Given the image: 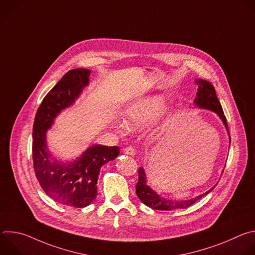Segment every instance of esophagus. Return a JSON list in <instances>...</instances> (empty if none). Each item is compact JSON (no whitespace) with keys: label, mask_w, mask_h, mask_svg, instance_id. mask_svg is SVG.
Masks as SVG:
<instances>
[{"label":"esophagus","mask_w":255,"mask_h":255,"mask_svg":"<svg viewBox=\"0 0 255 255\" xmlns=\"http://www.w3.org/2000/svg\"><path fill=\"white\" fill-rule=\"evenodd\" d=\"M123 153H125V154H127V155H130V156H133V155H135L136 151H135V149H134L133 147L128 146V147H126V148L123 149Z\"/></svg>","instance_id":"esophagus-1"}]
</instances>
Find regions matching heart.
<instances>
[{"instance_id":"heart-1","label":"heart","mask_w":255,"mask_h":255,"mask_svg":"<svg viewBox=\"0 0 255 255\" xmlns=\"http://www.w3.org/2000/svg\"><path fill=\"white\" fill-rule=\"evenodd\" d=\"M171 113L170 108H165V97L157 94L130 104L125 109L123 122L129 129H139L150 124L159 115V123H162ZM159 128L157 126L152 131V134L156 133Z\"/></svg>"}]
</instances>
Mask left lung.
Here are the masks:
<instances>
[{
  "instance_id": "8db88e82",
  "label": "left lung",
  "mask_w": 255,
  "mask_h": 255,
  "mask_svg": "<svg viewBox=\"0 0 255 255\" xmlns=\"http://www.w3.org/2000/svg\"><path fill=\"white\" fill-rule=\"evenodd\" d=\"M195 83L198 86L197 97L195 98V101H194L195 106L198 108L206 109V110L214 112L215 114H217L218 117L221 119L222 123L224 124V126L227 130L228 136H229V146H230L231 137L229 135L226 117L224 116L221 104L216 96V92H215L213 85L210 82L202 80V79H196ZM216 186H217V184L214 187H212L209 191H207L205 194H202L200 196H197V197L189 199V200L166 199V198L158 195L154 190H152L147 185L146 173H145L144 168L141 166L138 169V183L136 185V195L138 196V198L144 205H146L147 207H149L151 209L161 210V211H172V210H176V209H186V208L194 205L196 202H198L204 196L211 193L215 189Z\"/></svg>"
}]
</instances>
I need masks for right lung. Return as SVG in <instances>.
I'll list each match as a JSON object with an SVG mask.
<instances>
[{
    "instance_id": "obj_1",
    "label": "right lung",
    "mask_w": 255,
    "mask_h": 255,
    "mask_svg": "<svg viewBox=\"0 0 255 255\" xmlns=\"http://www.w3.org/2000/svg\"><path fill=\"white\" fill-rule=\"evenodd\" d=\"M91 70L76 68L67 71L45 96L33 124L32 154L34 171L45 194L57 203L84 208L97 197L101 167L118 157V146L94 144L81 156L70 161L56 159L48 150L47 130L61 111L74 105L90 84Z\"/></svg>"
}]
</instances>
